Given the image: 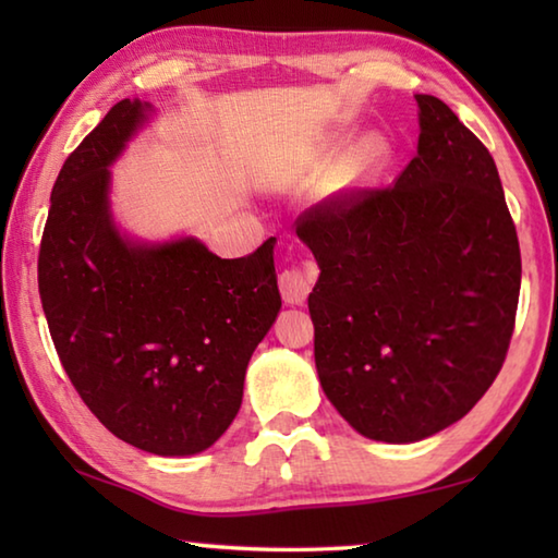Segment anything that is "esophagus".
I'll return each mask as SVG.
<instances>
[{"mask_svg": "<svg viewBox=\"0 0 558 558\" xmlns=\"http://www.w3.org/2000/svg\"><path fill=\"white\" fill-rule=\"evenodd\" d=\"M278 286H280L282 300L290 302V305H302V302H305L307 295H310V288H313V282H310L305 270L286 268L280 272Z\"/></svg>", "mask_w": 558, "mask_h": 558, "instance_id": "esophagus-1", "label": "esophagus"}]
</instances>
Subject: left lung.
Wrapping results in <instances>:
<instances>
[{
    "mask_svg": "<svg viewBox=\"0 0 558 558\" xmlns=\"http://www.w3.org/2000/svg\"><path fill=\"white\" fill-rule=\"evenodd\" d=\"M391 186H354L298 216L319 280L307 298L319 384L372 440L460 421L502 369L522 256L489 149L436 96Z\"/></svg>",
    "mask_w": 558,
    "mask_h": 558,
    "instance_id": "obj_1",
    "label": "left lung"
}]
</instances>
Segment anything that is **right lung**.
Listing matches in <instances>:
<instances>
[{"label": "right lung", "mask_w": 558, "mask_h": 558, "mask_svg": "<svg viewBox=\"0 0 558 558\" xmlns=\"http://www.w3.org/2000/svg\"><path fill=\"white\" fill-rule=\"evenodd\" d=\"M145 110L116 102L63 162L39 295L63 369L102 426L155 456H194L231 426L245 366L278 317L276 239L233 260L194 239H122L108 211V165Z\"/></svg>", "instance_id": "add662e5"}]
</instances>
